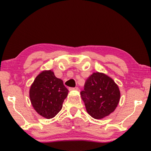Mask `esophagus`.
<instances>
[{
    "label": "esophagus",
    "mask_w": 151,
    "mask_h": 151,
    "mask_svg": "<svg viewBox=\"0 0 151 151\" xmlns=\"http://www.w3.org/2000/svg\"><path fill=\"white\" fill-rule=\"evenodd\" d=\"M78 87H75V88L69 87V91H74V90H78Z\"/></svg>",
    "instance_id": "1"
}]
</instances>
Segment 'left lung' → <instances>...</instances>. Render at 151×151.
Masks as SVG:
<instances>
[{
  "instance_id": "1",
  "label": "left lung",
  "mask_w": 151,
  "mask_h": 151,
  "mask_svg": "<svg viewBox=\"0 0 151 151\" xmlns=\"http://www.w3.org/2000/svg\"><path fill=\"white\" fill-rule=\"evenodd\" d=\"M80 94L86 111L95 119H102L113 112L120 98V92L115 82L98 72L87 78Z\"/></svg>"
}]
</instances>
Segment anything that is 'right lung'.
Segmentation results:
<instances>
[{"label": "right lung", "mask_w": 151, "mask_h": 151, "mask_svg": "<svg viewBox=\"0 0 151 151\" xmlns=\"http://www.w3.org/2000/svg\"><path fill=\"white\" fill-rule=\"evenodd\" d=\"M68 92L63 80L55 77L53 71H44L37 76L31 86L29 98L36 112L50 119L60 111Z\"/></svg>", "instance_id": "1"}]
</instances>
